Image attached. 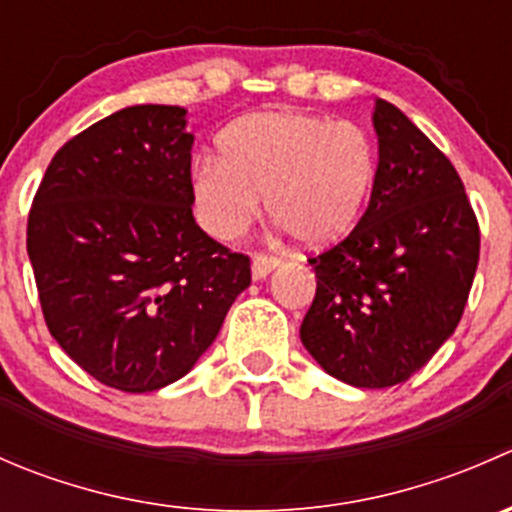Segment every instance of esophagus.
<instances>
[{
  "mask_svg": "<svg viewBox=\"0 0 512 512\" xmlns=\"http://www.w3.org/2000/svg\"><path fill=\"white\" fill-rule=\"evenodd\" d=\"M280 267V260L272 255H255L252 257V277L255 280H265L267 275H270L272 270H277Z\"/></svg>",
  "mask_w": 512,
  "mask_h": 512,
  "instance_id": "1",
  "label": "esophagus"
}]
</instances>
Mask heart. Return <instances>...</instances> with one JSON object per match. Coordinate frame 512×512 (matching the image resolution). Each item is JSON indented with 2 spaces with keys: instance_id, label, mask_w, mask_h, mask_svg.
Wrapping results in <instances>:
<instances>
[{
  "instance_id": "obj_1",
  "label": "heart",
  "mask_w": 512,
  "mask_h": 512,
  "mask_svg": "<svg viewBox=\"0 0 512 512\" xmlns=\"http://www.w3.org/2000/svg\"><path fill=\"white\" fill-rule=\"evenodd\" d=\"M218 151L193 168L198 218L218 240L252 225L260 195L299 245L342 240L364 213L379 165L364 128L302 111L250 113L225 128Z\"/></svg>"
}]
</instances>
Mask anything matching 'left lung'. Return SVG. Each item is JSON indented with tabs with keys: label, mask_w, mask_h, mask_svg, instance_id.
Instances as JSON below:
<instances>
[{
	"label": "left lung",
	"mask_w": 512,
	"mask_h": 512,
	"mask_svg": "<svg viewBox=\"0 0 512 512\" xmlns=\"http://www.w3.org/2000/svg\"><path fill=\"white\" fill-rule=\"evenodd\" d=\"M379 165L369 208L332 250L309 257L317 294L299 327L334 379L386 389L456 332L478 267L480 230L451 160L376 98Z\"/></svg>",
	"instance_id": "1"
}]
</instances>
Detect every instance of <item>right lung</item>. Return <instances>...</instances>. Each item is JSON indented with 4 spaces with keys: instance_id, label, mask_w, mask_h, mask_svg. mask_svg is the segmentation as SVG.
I'll list each match as a JSON object with an SVG mask.
<instances>
[{
    "instance_id": "right-lung-1",
    "label": "right lung",
    "mask_w": 512,
    "mask_h": 512,
    "mask_svg": "<svg viewBox=\"0 0 512 512\" xmlns=\"http://www.w3.org/2000/svg\"><path fill=\"white\" fill-rule=\"evenodd\" d=\"M185 108L143 103L71 138L46 168L27 225L51 337L111 389L183 379L250 287V257L193 218Z\"/></svg>"
}]
</instances>
